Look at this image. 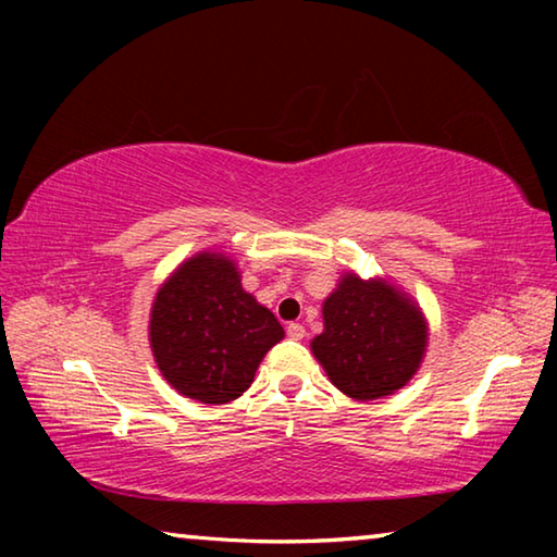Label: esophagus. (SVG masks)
Instances as JSON below:
<instances>
[{
	"label": "esophagus",
	"instance_id": "obj_1",
	"mask_svg": "<svg viewBox=\"0 0 557 557\" xmlns=\"http://www.w3.org/2000/svg\"><path fill=\"white\" fill-rule=\"evenodd\" d=\"M287 336L295 338V342H301V338L307 336V332H305V326H301V324H287Z\"/></svg>",
	"mask_w": 557,
	"mask_h": 557
}]
</instances>
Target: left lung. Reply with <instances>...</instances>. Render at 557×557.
Returning a JSON list of instances; mask_svg holds the SVG:
<instances>
[{
    "label": "left lung",
    "instance_id": "obj_1",
    "mask_svg": "<svg viewBox=\"0 0 557 557\" xmlns=\"http://www.w3.org/2000/svg\"><path fill=\"white\" fill-rule=\"evenodd\" d=\"M324 332L312 354L338 391L354 400L398 393L428 351V319L388 277L344 272L322 305Z\"/></svg>",
    "mask_w": 557,
    "mask_h": 557
}]
</instances>
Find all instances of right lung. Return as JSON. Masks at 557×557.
<instances>
[{
	"instance_id": "add662e5",
	"label": "right lung",
	"mask_w": 557,
	"mask_h": 557,
	"mask_svg": "<svg viewBox=\"0 0 557 557\" xmlns=\"http://www.w3.org/2000/svg\"><path fill=\"white\" fill-rule=\"evenodd\" d=\"M285 329L240 285L235 260L219 250L186 258L157 289L149 346L159 373L184 398L223 405L250 388Z\"/></svg>"
}]
</instances>
